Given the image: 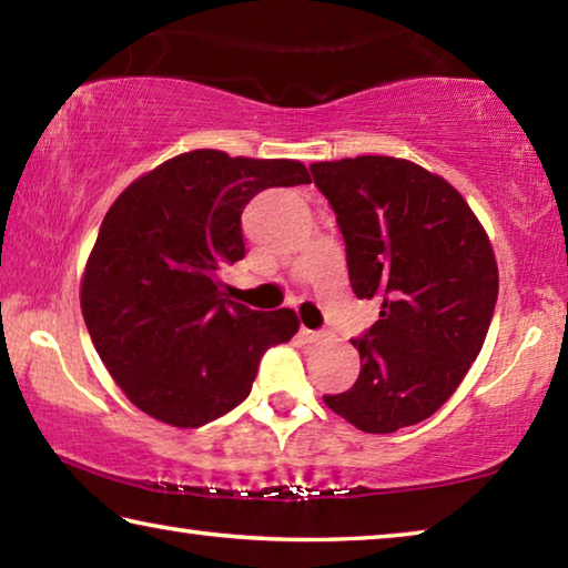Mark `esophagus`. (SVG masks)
Instances as JSON below:
<instances>
[{
    "instance_id": "1",
    "label": "esophagus",
    "mask_w": 568,
    "mask_h": 568,
    "mask_svg": "<svg viewBox=\"0 0 568 568\" xmlns=\"http://www.w3.org/2000/svg\"><path fill=\"white\" fill-rule=\"evenodd\" d=\"M301 335H303V338H305L307 343H321V341H325V335H328V333L311 331V328H301Z\"/></svg>"
}]
</instances>
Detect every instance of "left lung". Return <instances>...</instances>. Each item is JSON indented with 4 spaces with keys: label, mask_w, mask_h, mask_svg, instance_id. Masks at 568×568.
<instances>
[{
    "label": "left lung",
    "mask_w": 568,
    "mask_h": 568,
    "mask_svg": "<svg viewBox=\"0 0 568 568\" xmlns=\"http://www.w3.org/2000/svg\"><path fill=\"white\" fill-rule=\"evenodd\" d=\"M358 297L381 318L361 341V376L325 406L365 434L416 426L444 406L484 348L498 265L464 195L436 172L386 155L313 162Z\"/></svg>",
    "instance_id": "8db88e82"
}]
</instances>
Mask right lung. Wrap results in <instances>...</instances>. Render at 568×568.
<instances>
[{"label": "right lung", "instance_id": "1", "mask_svg": "<svg viewBox=\"0 0 568 568\" xmlns=\"http://www.w3.org/2000/svg\"><path fill=\"white\" fill-rule=\"evenodd\" d=\"M311 182L297 160L192 150L120 192L94 240L80 305L104 368L142 413L175 428L225 416L257 363L301 328L295 311L227 301L217 271L245 257L243 207Z\"/></svg>", "mask_w": 568, "mask_h": 568}]
</instances>
